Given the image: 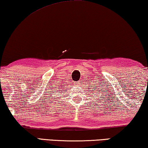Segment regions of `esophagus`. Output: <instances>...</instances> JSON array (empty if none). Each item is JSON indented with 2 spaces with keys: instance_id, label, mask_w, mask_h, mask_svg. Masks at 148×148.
Instances as JSON below:
<instances>
[{
  "instance_id": "1",
  "label": "esophagus",
  "mask_w": 148,
  "mask_h": 148,
  "mask_svg": "<svg viewBox=\"0 0 148 148\" xmlns=\"http://www.w3.org/2000/svg\"><path fill=\"white\" fill-rule=\"evenodd\" d=\"M80 82H80V81H79V82H76L74 83V85L76 86H78L80 85Z\"/></svg>"
}]
</instances>
